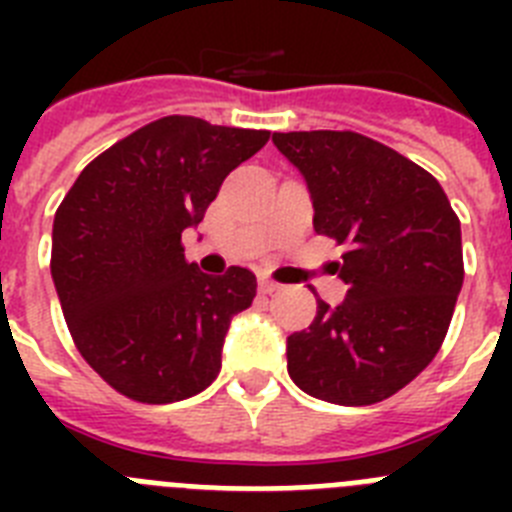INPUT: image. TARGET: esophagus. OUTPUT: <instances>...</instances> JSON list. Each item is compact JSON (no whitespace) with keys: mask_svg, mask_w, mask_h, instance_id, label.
Segmentation results:
<instances>
[{"mask_svg":"<svg viewBox=\"0 0 512 512\" xmlns=\"http://www.w3.org/2000/svg\"><path fill=\"white\" fill-rule=\"evenodd\" d=\"M259 289L264 292V295H274V292H279V284L271 282V279H266V277H261L259 279Z\"/></svg>","mask_w":512,"mask_h":512,"instance_id":"34e87169","label":"esophagus"}]
</instances>
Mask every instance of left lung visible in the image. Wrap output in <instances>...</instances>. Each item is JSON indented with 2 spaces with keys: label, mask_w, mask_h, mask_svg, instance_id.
<instances>
[{
  "label": "left lung",
  "mask_w": 512,
  "mask_h": 512,
  "mask_svg": "<svg viewBox=\"0 0 512 512\" xmlns=\"http://www.w3.org/2000/svg\"><path fill=\"white\" fill-rule=\"evenodd\" d=\"M305 176L315 233L346 253L338 307L318 300L310 328L287 338V372L333 405H374L438 354L464 282L461 223L441 184L384 143L351 130L274 133Z\"/></svg>",
  "instance_id": "obj_1"
}]
</instances>
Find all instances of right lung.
Here are the masks:
<instances>
[{
    "instance_id": "add662e5",
    "label": "right lung",
    "mask_w": 512,
    "mask_h": 512,
    "mask_svg": "<svg viewBox=\"0 0 512 512\" xmlns=\"http://www.w3.org/2000/svg\"><path fill=\"white\" fill-rule=\"evenodd\" d=\"M266 140L269 130L161 117L99 153L63 197L53 284L79 354L120 395L166 405L215 382L256 277L241 266L210 277L184 259L182 233Z\"/></svg>"
}]
</instances>
